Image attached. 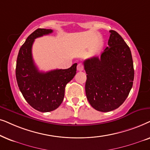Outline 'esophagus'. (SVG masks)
Returning <instances> with one entry per match:
<instances>
[{
  "label": "esophagus",
  "mask_w": 150,
  "mask_h": 150,
  "mask_svg": "<svg viewBox=\"0 0 150 150\" xmlns=\"http://www.w3.org/2000/svg\"><path fill=\"white\" fill-rule=\"evenodd\" d=\"M77 71H82L83 70V65L82 64H78V65H77Z\"/></svg>",
  "instance_id": "34e87169"
}]
</instances>
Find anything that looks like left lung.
I'll return each mask as SVG.
<instances>
[{"instance_id": "1", "label": "left lung", "mask_w": 150, "mask_h": 150, "mask_svg": "<svg viewBox=\"0 0 150 150\" xmlns=\"http://www.w3.org/2000/svg\"><path fill=\"white\" fill-rule=\"evenodd\" d=\"M110 33L108 47L100 58L93 57L83 62L87 74L86 95L91 106L100 112L114 110L122 105L134 77L129 47L117 31Z\"/></svg>"}]
</instances>
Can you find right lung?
Returning a JSON list of instances; mask_svg holds the SVG:
<instances>
[{
    "label": "right lung",
    "mask_w": 150,
    "mask_h": 150,
    "mask_svg": "<svg viewBox=\"0 0 150 150\" xmlns=\"http://www.w3.org/2000/svg\"><path fill=\"white\" fill-rule=\"evenodd\" d=\"M51 29H38L26 40L19 50L16 77L24 98L32 108L42 112L57 109L62 103L66 85L76 74L77 63L67 69L40 72L32 57V46L37 38L48 35Z\"/></svg>",
    "instance_id": "add662e5"
}]
</instances>
